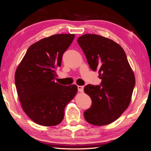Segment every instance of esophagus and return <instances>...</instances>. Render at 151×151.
Segmentation results:
<instances>
[{"instance_id":"1","label":"esophagus","mask_w":151,"mask_h":151,"mask_svg":"<svg viewBox=\"0 0 151 151\" xmlns=\"http://www.w3.org/2000/svg\"><path fill=\"white\" fill-rule=\"evenodd\" d=\"M83 86H81V85H78V90L79 92H83Z\"/></svg>"}]
</instances>
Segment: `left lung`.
<instances>
[{"instance_id":"8db88e82","label":"left lung","mask_w":151,"mask_h":151,"mask_svg":"<svg viewBox=\"0 0 151 151\" xmlns=\"http://www.w3.org/2000/svg\"><path fill=\"white\" fill-rule=\"evenodd\" d=\"M77 42L92 70H98L101 85H87L85 93L92 104L84 112L85 120L94 125H105L116 121L131 102L136 83L127 56L118 43L93 34H86Z\"/></svg>"}]
</instances>
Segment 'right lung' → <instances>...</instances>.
I'll use <instances>...</instances> for the list:
<instances>
[{"mask_svg":"<svg viewBox=\"0 0 151 151\" xmlns=\"http://www.w3.org/2000/svg\"><path fill=\"white\" fill-rule=\"evenodd\" d=\"M73 34H59L32 44L17 66L15 83L23 111L34 122L57 125L64 116V109L75 97L77 86L55 82V69L73 42Z\"/></svg>","mask_w":151,"mask_h":151,"instance_id":"add662e5","label":"right lung"}]
</instances>
